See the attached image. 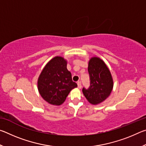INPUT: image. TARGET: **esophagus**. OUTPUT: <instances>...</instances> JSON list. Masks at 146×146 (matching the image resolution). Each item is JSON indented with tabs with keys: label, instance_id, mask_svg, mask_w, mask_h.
Instances as JSON below:
<instances>
[{
	"label": "esophagus",
	"instance_id": "34e87169",
	"mask_svg": "<svg viewBox=\"0 0 146 146\" xmlns=\"http://www.w3.org/2000/svg\"><path fill=\"white\" fill-rule=\"evenodd\" d=\"M77 85H78V88L79 89H80L81 87H82V85H81V82H80V81H78V82H77Z\"/></svg>",
	"mask_w": 146,
	"mask_h": 146
}]
</instances>
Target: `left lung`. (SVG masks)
<instances>
[{
    "label": "left lung",
    "instance_id": "obj_1",
    "mask_svg": "<svg viewBox=\"0 0 146 146\" xmlns=\"http://www.w3.org/2000/svg\"><path fill=\"white\" fill-rule=\"evenodd\" d=\"M88 73L90 86L88 89L83 88L82 92L89 102L94 105L98 104L111 93L113 88L111 74L104 62L96 56L89 61Z\"/></svg>",
    "mask_w": 146,
    "mask_h": 146
}]
</instances>
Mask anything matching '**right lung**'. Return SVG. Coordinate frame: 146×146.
<instances>
[{
  "label": "right lung",
  "instance_id": "right-lung-1",
  "mask_svg": "<svg viewBox=\"0 0 146 146\" xmlns=\"http://www.w3.org/2000/svg\"><path fill=\"white\" fill-rule=\"evenodd\" d=\"M37 85L43 99L55 106L64 103L71 90L77 87L67 69V61L58 56L49 60L44 68Z\"/></svg>",
  "mask_w": 146,
  "mask_h": 146
}]
</instances>
